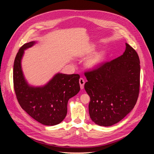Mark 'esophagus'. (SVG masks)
<instances>
[{"mask_svg": "<svg viewBox=\"0 0 154 154\" xmlns=\"http://www.w3.org/2000/svg\"><path fill=\"white\" fill-rule=\"evenodd\" d=\"M79 83H80L81 90H83V88H84V85H85V80H84V79H82V78H80L79 79Z\"/></svg>", "mask_w": 154, "mask_h": 154, "instance_id": "obj_1", "label": "esophagus"}]
</instances>
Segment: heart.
<instances>
[{"label": "heart", "instance_id": "1", "mask_svg": "<svg viewBox=\"0 0 154 154\" xmlns=\"http://www.w3.org/2000/svg\"><path fill=\"white\" fill-rule=\"evenodd\" d=\"M95 50L94 46H90L82 52L81 56H86L91 54ZM107 58V52L105 50H102L94 53L86 61V66L88 68L93 69L102 64Z\"/></svg>", "mask_w": 154, "mask_h": 154}]
</instances>
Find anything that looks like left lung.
<instances>
[{"instance_id":"8db88e82","label":"left lung","mask_w":154,"mask_h":154,"mask_svg":"<svg viewBox=\"0 0 154 154\" xmlns=\"http://www.w3.org/2000/svg\"><path fill=\"white\" fill-rule=\"evenodd\" d=\"M125 52L97 69L86 72L85 90L90 97L91 120L108 127L121 121L132 109L140 91V62L134 49L125 43Z\"/></svg>"}]
</instances>
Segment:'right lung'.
Returning a JSON list of instances; mask_svg holds the SVG:
<instances>
[{
	"instance_id": "obj_1",
	"label": "right lung",
	"mask_w": 154,
	"mask_h": 154,
	"mask_svg": "<svg viewBox=\"0 0 154 154\" xmlns=\"http://www.w3.org/2000/svg\"><path fill=\"white\" fill-rule=\"evenodd\" d=\"M35 41L22 46L14 60L13 84L17 101L32 118L46 125L60 123L66 116L70 98L80 91V75L57 73L45 85L33 86L26 81L21 66L24 51L33 46Z\"/></svg>"
}]
</instances>
